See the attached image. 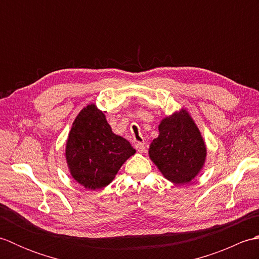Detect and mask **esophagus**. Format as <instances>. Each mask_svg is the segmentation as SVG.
Returning a JSON list of instances; mask_svg holds the SVG:
<instances>
[{"label": "esophagus", "mask_w": 259, "mask_h": 259, "mask_svg": "<svg viewBox=\"0 0 259 259\" xmlns=\"http://www.w3.org/2000/svg\"><path fill=\"white\" fill-rule=\"evenodd\" d=\"M135 147H136L137 151H139V152H144L145 149H146L145 144H142V142H137V144L135 145Z\"/></svg>", "instance_id": "34e87169"}]
</instances>
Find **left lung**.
Masks as SVG:
<instances>
[{"mask_svg": "<svg viewBox=\"0 0 259 259\" xmlns=\"http://www.w3.org/2000/svg\"><path fill=\"white\" fill-rule=\"evenodd\" d=\"M149 156L171 183L185 185L196 177L205 162L206 146L186 110L161 121L159 137L152 140Z\"/></svg>", "mask_w": 259, "mask_h": 259, "instance_id": "8db88e82", "label": "left lung"}]
</instances>
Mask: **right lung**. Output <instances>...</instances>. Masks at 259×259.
Masks as SVG:
<instances>
[{
    "mask_svg": "<svg viewBox=\"0 0 259 259\" xmlns=\"http://www.w3.org/2000/svg\"><path fill=\"white\" fill-rule=\"evenodd\" d=\"M136 150L122 137L112 133L106 117L95 104L75 118L67 141L65 157L72 177L89 189H101Z\"/></svg>",
    "mask_w": 259,
    "mask_h": 259,
    "instance_id": "1",
    "label": "right lung"
}]
</instances>
